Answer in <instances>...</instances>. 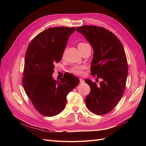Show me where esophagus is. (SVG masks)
Wrapping results in <instances>:
<instances>
[{
    "mask_svg": "<svg viewBox=\"0 0 146 146\" xmlns=\"http://www.w3.org/2000/svg\"><path fill=\"white\" fill-rule=\"evenodd\" d=\"M80 83L81 84H83V83H85V80H83V79H82V78H80Z\"/></svg>",
    "mask_w": 146,
    "mask_h": 146,
    "instance_id": "34e87169",
    "label": "esophagus"
}]
</instances>
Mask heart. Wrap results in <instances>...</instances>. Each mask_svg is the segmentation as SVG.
Listing matches in <instances>:
<instances>
[{
    "label": "heart",
    "instance_id": "obj_1",
    "mask_svg": "<svg viewBox=\"0 0 146 146\" xmlns=\"http://www.w3.org/2000/svg\"><path fill=\"white\" fill-rule=\"evenodd\" d=\"M88 44H87L86 42H80L78 44V47L81 48V47H83ZM82 70H83L82 68H75L72 70V72L75 74H82Z\"/></svg>",
    "mask_w": 146,
    "mask_h": 146
}]
</instances>
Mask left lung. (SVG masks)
<instances>
[{
    "mask_svg": "<svg viewBox=\"0 0 146 146\" xmlns=\"http://www.w3.org/2000/svg\"><path fill=\"white\" fill-rule=\"evenodd\" d=\"M76 30L93 48L91 75L102 79L99 86L90 79L85 80L91 88L85 99L86 105L97 115L107 114L118 104L124 92L128 75L124 48L116 35L104 28L84 25Z\"/></svg>",
    "mask_w": 146,
    "mask_h": 146,
    "instance_id": "left-lung-1",
    "label": "left lung"
}]
</instances>
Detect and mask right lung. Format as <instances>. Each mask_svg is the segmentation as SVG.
Instances as JSON below:
<instances>
[{"label":"right lung","instance_id":"obj_1","mask_svg":"<svg viewBox=\"0 0 146 146\" xmlns=\"http://www.w3.org/2000/svg\"><path fill=\"white\" fill-rule=\"evenodd\" d=\"M76 28L47 29L30 42L26 51L23 84L26 94L42 115L54 116L66 105V96L79 84L71 74L60 81L52 77L56 63L61 60L68 39Z\"/></svg>","mask_w":146,"mask_h":146}]
</instances>
